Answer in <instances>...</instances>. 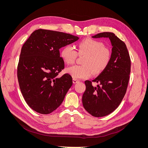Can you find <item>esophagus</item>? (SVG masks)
I'll return each instance as SVG.
<instances>
[{
    "label": "esophagus",
    "mask_w": 148,
    "mask_h": 148,
    "mask_svg": "<svg viewBox=\"0 0 148 148\" xmlns=\"http://www.w3.org/2000/svg\"><path fill=\"white\" fill-rule=\"evenodd\" d=\"M78 82H79V80H78V79H73V83H74V84H76V83H77Z\"/></svg>",
    "instance_id": "1"
}]
</instances>
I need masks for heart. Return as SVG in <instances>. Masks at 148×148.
<instances>
[{"label":"heart","mask_w":148,"mask_h":148,"mask_svg":"<svg viewBox=\"0 0 148 148\" xmlns=\"http://www.w3.org/2000/svg\"><path fill=\"white\" fill-rule=\"evenodd\" d=\"M77 52L70 45L61 49L60 57L67 64H73L79 55L86 56L83 65H74L66 69V72L74 79H85L92 77L94 73H100L109 65L111 52L102 42L92 38H86L77 44Z\"/></svg>","instance_id":"heart-1"}]
</instances>
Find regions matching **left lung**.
<instances>
[{
	"label": "left lung",
	"instance_id": "8db88e82",
	"mask_svg": "<svg viewBox=\"0 0 148 148\" xmlns=\"http://www.w3.org/2000/svg\"><path fill=\"white\" fill-rule=\"evenodd\" d=\"M107 38L112 46L109 65L92 82L99 83L94 87L91 81H85L86 90L83 97L84 108L96 117H104L114 112L126 93L131 71V60L126 44L114 33L104 32L92 36Z\"/></svg>",
	"mask_w": 148,
	"mask_h": 148
}]
</instances>
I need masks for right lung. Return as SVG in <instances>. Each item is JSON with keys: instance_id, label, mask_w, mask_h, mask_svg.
I'll return each mask as SVG.
<instances>
[{"instance_id": "right-lung-1", "label": "right lung", "mask_w": 148, "mask_h": 148, "mask_svg": "<svg viewBox=\"0 0 148 148\" xmlns=\"http://www.w3.org/2000/svg\"><path fill=\"white\" fill-rule=\"evenodd\" d=\"M79 38L59 31H34L21 48L17 76L25 101L34 111L49 114L63 102L72 86L69 74L58 75L65 67L59 49Z\"/></svg>"}]
</instances>
